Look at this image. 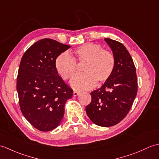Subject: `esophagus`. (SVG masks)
<instances>
[{
  "label": "esophagus",
  "mask_w": 159,
  "mask_h": 159,
  "mask_svg": "<svg viewBox=\"0 0 159 159\" xmlns=\"http://www.w3.org/2000/svg\"><path fill=\"white\" fill-rule=\"evenodd\" d=\"M79 93H80V92H76V91H74V92H73V96H77L78 95H79Z\"/></svg>",
  "instance_id": "1"
}]
</instances>
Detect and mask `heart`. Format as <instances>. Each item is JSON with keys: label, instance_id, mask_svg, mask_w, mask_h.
Instances as JSON below:
<instances>
[{"label": "heart", "instance_id": "obj_1", "mask_svg": "<svg viewBox=\"0 0 159 159\" xmlns=\"http://www.w3.org/2000/svg\"><path fill=\"white\" fill-rule=\"evenodd\" d=\"M76 63L83 64V74L74 76L70 85L76 90L90 89L96 83L102 84L109 80L114 71L116 59L113 52L103 50L99 44L85 43L78 47L70 56L62 52L57 57L55 67L62 79H70L77 70Z\"/></svg>", "mask_w": 159, "mask_h": 159}]
</instances>
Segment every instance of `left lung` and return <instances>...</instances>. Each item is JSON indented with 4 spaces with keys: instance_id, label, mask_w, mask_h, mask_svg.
Masks as SVG:
<instances>
[{
    "instance_id": "8db88e82",
    "label": "left lung",
    "mask_w": 159,
    "mask_h": 159,
    "mask_svg": "<svg viewBox=\"0 0 159 159\" xmlns=\"http://www.w3.org/2000/svg\"><path fill=\"white\" fill-rule=\"evenodd\" d=\"M116 59L110 79L90 94L92 101L86 107L87 116L100 126L118 124L126 116L137 93L136 68L133 59L122 43L105 38Z\"/></svg>"
}]
</instances>
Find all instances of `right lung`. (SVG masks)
Here are the masks:
<instances>
[{
  "label": "right lung",
  "mask_w": 159,
  "mask_h": 159,
  "mask_svg": "<svg viewBox=\"0 0 159 159\" xmlns=\"http://www.w3.org/2000/svg\"><path fill=\"white\" fill-rule=\"evenodd\" d=\"M70 48L52 39H42L24 54L17 76V91L23 116L33 127L50 131L63 119L65 104L73 90L66 85L55 67L61 53Z\"/></svg>",
  "instance_id": "1"
}]
</instances>
